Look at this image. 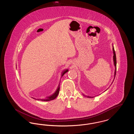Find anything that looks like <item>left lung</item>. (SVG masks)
I'll return each mask as SVG.
<instances>
[{"label":"left lung","instance_id":"obj_1","mask_svg":"<svg viewBox=\"0 0 134 134\" xmlns=\"http://www.w3.org/2000/svg\"><path fill=\"white\" fill-rule=\"evenodd\" d=\"M113 52H114V64H115V74H116V55H115V49H114V47H113ZM115 78H114V79H115ZM87 97H88V98H92V97L87 96Z\"/></svg>","mask_w":134,"mask_h":134}]
</instances>
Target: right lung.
Masks as SVG:
<instances>
[{
	"label": "right lung",
	"mask_w": 134,
	"mask_h": 134,
	"mask_svg": "<svg viewBox=\"0 0 134 134\" xmlns=\"http://www.w3.org/2000/svg\"><path fill=\"white\" fill-rule=\"evenodd\" d=\"M68 71V69H66V70H64V71L62 72V76H63L64 74L66 72H67ZM59 90H60V86L59 85L58 86V87L57 89V90L55 91V92L52 95L50 96H48L47 97V98H45V99H37L38 100H42V101H50L51 100H53L57 96L58 94H59ZM36 99V98H35Z\"/></svg>",
	"instance_id": "obj_1"
}]
</instances>
